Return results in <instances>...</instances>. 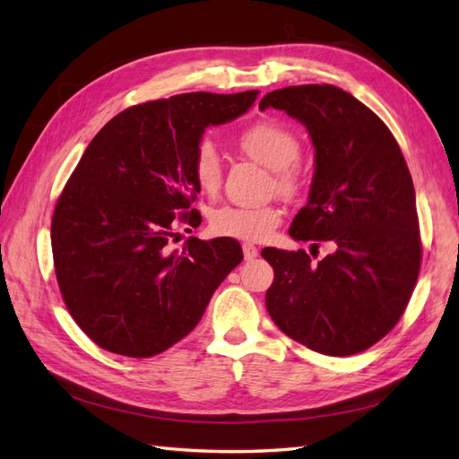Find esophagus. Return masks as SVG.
Wrapping results in <instances>:
<instances>
[{
	"instance_id": "obj_1",
	"label": "esophagus",
	"mask_w": 459,
	"mask_h": 459,
	"mask_svg": "<svg viewBox=\"0 0 459 459\" xmlns=\"http://www.w3.org/2000/svg\"><path fill=\"white\" fill-rule=\"evenodd\" d=\"M241 247H243V257H246V261H253V259H255V257L259 255L257 247L251 246V243H243Z\"/></svg>"
}]
</instances>
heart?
Segmentation results:
<instances>
[{
  "instance_id": "b5f03b06",
  "label": "heart",
  "mask_w": 459,
  "mask_h": 459,
  "mask_svg": "<svg viewBox=\"0 0 459 459\" xmlns=\"http://www.w3.org/2000/svg\"><path fill=\"white\" fill-rule=\"evenodd\" d=\"M238 147L259 165L273 170V188L282 196H294L300 188V170L294 162L300 157V141L290 129L273 119H259L238 135ZM192 177L198 188L213 195L221 185L223 165L216 143L198 141L190 160ZM281 223V212L274 206H236L226 204L210 213V231L220 238L261 241Z\"/></svg>"
}]
</instances>
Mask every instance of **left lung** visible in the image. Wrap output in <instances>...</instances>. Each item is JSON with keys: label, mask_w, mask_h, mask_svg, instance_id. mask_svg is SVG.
<instances>
[{"label": "left lung", "mask_w": 459, "mask_h": 459, "mask_svg": "<svg viewBox=\"0 0 459 459\" xmlns=\"http://www.w3.org/2000/svg\"><path fill=\"white\" fill-rule=\"evenodd\" d=\"M261 109L307 126L316 151L308 204L289 230L312 251L264 247L274 281L264 297L273 322L324 355H353L389 333L419 279L422 243L409 167L383 121L348 91L304 84L269 91Z\"/></svg>", "instance_id": "left-lung-1"}]
</instances>
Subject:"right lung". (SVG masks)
Listing matches in <instances>:
<instances>
[{
	"instance_id": "obj_1",
	"label": "right lung",
	"mask_w": 459,
	"mask_h": 459,
	"mask_svg": "<svg viewBox=\"0 0 459 459\" xmlns=\"http://www.w3.org/2000/svg\"><path fill=\"white\" fill-rule=\"evenodd\" d=\"M257 90L192 91L121 111L90 141L60 195L55 273L74 322L101 350L152 358L196 328L213 290L243 259L231 238H188L200 192L190 160L208 126L246 114Z\"/></svg>"
}]
</instances>
